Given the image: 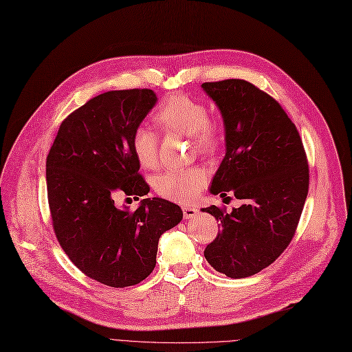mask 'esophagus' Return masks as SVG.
I'll return each mask as SVG.
<instances>
[{
	"instance_id": "1",
	"label": "esophagus",
	"mask_w": 352,
	"mask_h": 352,
	"mask_svg": "<svg viewBox=\"0 0 352 352\" xmlns=\"http://www.w3.org/2000/svg\"><path fill=\"white\" fill-rule=\"evenodd\" d=\"M196 214H197V210L195 208V206H190V205H186V206H183V217L184 219H193V217H196Z\"/></svg>"
}]
</instances>
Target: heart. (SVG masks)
Masks as SVG:
<instances>
[{"label":"heart","instance_id":"heart-1","mask_svg":"<svg viewBox=\"0 0 352 352\" xmlns=\"http://www.w3.org/2000/svg\"><path fill=\"white\" fill-rule=\"evenodd\" d=\"M153 120L168 133L186 135L204 156H212L223 146V128L208 117L206 107L187 95H173L153 114ZM131 147L142 168L153 169L159 164L157 137L148 128L140 126L132 133ZM208 183L202 168H179L162 173L155 179L156 192L165 199L178 204L193 202Z\"/></svg>","mask_w":352,"mask_h":352}]
</instances>
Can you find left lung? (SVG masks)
<instances>
[{
    "instance_id": "left-lung-1",
    "label": "left lung",
    "mask_w": 352,
    "mask_h": 352,
    "mask_svg": "<svg viewBox=\"0 0 352 352\" xmlns=\"http://www.w3.org/2000/svg\"><path fill=\"white\" fill-rule=\"evenodd\" d=\"M202 87L226 129V156L211 193L244 201L232 212L204 208L221 228L204 254L219 272L247 278L272 265L292 242L308 196V159L296 124L263 90L241 78Z\"/></svg>"
}]
</instances>
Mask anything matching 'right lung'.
Wrapping results in <instances>:
<instances>
[{
  "mask_svg": "<svg viewBox=\"0 0 352 352\" xmlns=\"http://www.w3.org/2000/svg\"><path fill=\"white\" fill-rule=\"evenodd\" d=\"M157 98L151 89L110 90L60 123L46 160L52 226L82 272L108 287L141 283L156 266L159 238L182 221L178 205L142 199L135 211L114 195L150 192L131 140Z\"/></svg>",
  "mask_w": 352,
  "mask_h": 352,
  "instance_id": "right-lung-1",
  "label": "right lung"
}]
</instances>
